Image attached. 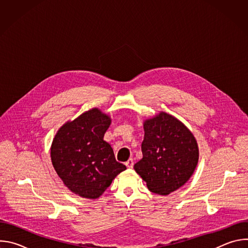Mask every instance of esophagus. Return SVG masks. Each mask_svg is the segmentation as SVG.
Listing matches in <instances>:
<instances>
[{
    "instance_id": "esophagus-1",
    "label": "esophagus",
    "mask_w": 248,
    "mask_h": 248,
    "mask_svg": "<svg viewBox=\"0 0 248 248\" xmlns=\"http://www.w3.org/2000/svg\"><path fill=\"white\" fill-rule=\"evenodd\" d=\"M125 166H126L128 169H132V168H133V160H132V159H128V160L125 162Z\"/></svg>"
}]
</instances>
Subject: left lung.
Here are the masks:
<instances>
[{"mask_svg": "<svg viewBox=\"0 0 248 248\" xmlns=\"http://www.w3.org/2000/svg\"><path fill=\"white\" fill-rule=\"evenodd\" d=\"M143 127V157L133 168L150 191L168 195L192 175L199 158L197 141L181 121L165 112L146 120Z\"/></svg>", "mask_w": 248, "mask_h": 248, "instance_id": "obj_1", "label": "left lung"}]
</instances>
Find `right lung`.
Here are the masks:
<instances>
[{"label":"right lung","mask_w":248,"mask_h":248,"mask_svg":"<svg viewBox=\"0 0 248 248\" xmlns=\"http://www.w3.org/2000/svg\"><path fill=\"white\" fill-rule=\"evenodd\" d=\"M111 118L93 108L56 133L51 146V160L63 185L83 198L96 199L107 189L126 167L116 161L104 134Z\"/></svg>","instance_id":"add662e5"}]
</instances>
